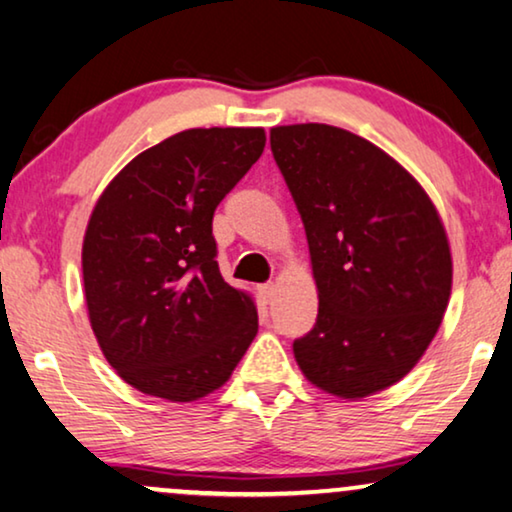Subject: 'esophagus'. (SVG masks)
Masks as SVG:
<instances>
[{"mask_svg":"<svg viewBox=\"0 0 512 512\" xmlns=\"http://www.w3.org/2000/svg\"><path fill=\"white\" fill-rule=\"evenodd\" d=\"M259 297H262L266 304H271V301L276 299V285H273V283L259 285Z\"/></svg>","mask_w":512,"mask_h":512,"instance_id":"esophagus-1","label":"esophagus"}]
</instances>
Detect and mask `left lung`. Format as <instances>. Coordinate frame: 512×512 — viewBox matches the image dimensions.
Returning a JSON list of instances; mask_svg holds the SVG:
<instances>
[{"instance_id":"obj_1","label":"left lung","mask_w":512,"mask_h":512,"mask_svg":"<svg viewBox=\"0 0 512 512\" xmlns=\"http://www.w3.org/2000/svg\"><path fill=\"white\" fill-rule=\"evenodd\" d=\"M271 150L304 220L320 301L294 359L331 397L383 392L420 362L448 308L441 215L408 169L348 129L271 127Z\"/></svg>"}]
</instances>
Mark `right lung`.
Returning <instances> with one entry per match:
<instances>
[{"label": "right lung", "instance_id": "add662e5", "mask_svg": "<svg viewBox=\"0 0 512 512\" xmlns=\"http://www.w3.org/2000/svg\"><path fill=\"white\" fill-rule=\"evenodd\" d=\"M264 143L262 127L185 129L125 164L92 208L81 253L90 327L148 397H208L253 343L255 299L222 278L211 222Z\"/></svg>", "mask_w": 512, "mask_h": 512}]
</instances>
